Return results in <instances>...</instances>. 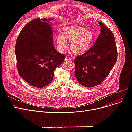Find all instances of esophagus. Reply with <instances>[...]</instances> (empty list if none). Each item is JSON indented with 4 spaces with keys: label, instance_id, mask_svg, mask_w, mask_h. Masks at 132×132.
<instances>
[{
    "label": "esophagus",
    "instance_id": "esophagus-1",
    "mask_svg": "<svg viewBox=\"0 0 132 132\" xmlns=\"http://www.w3.org/2000/svg\"><path fill=\"white\" fill-rule=\"evenodd\" d=\"M71 60V58L70 57H68V56H66V57H65V62H67V61H69Z\"/></svg>",
    "mask_w": 132,
    "mask_h": 132
}]
</instances>
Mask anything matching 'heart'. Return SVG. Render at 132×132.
<instances>
[{
    "label": "heart",
    "instance_id": "1",
    "mask_svg": "<svg viewBox=\"0 0 132 132\" xmlns=\"http://www.w3.org/2000/svg\"><path fill=\"white\" fill-rule=\"evenodd\" d=\"M94 37L93 32L90 30L78 26H67L62 30L61 34L56 37V47L59 52L63 53L67 48L68 42L73 54L81 55L90 48Z\"/></svg>",
    "mask_w": 132,
    "mask_h": 132
}]
</instances>
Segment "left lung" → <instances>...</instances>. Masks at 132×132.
I'll list each match as a JSON object with an SVG mask.
<instances>
[{"instance_id":"8db88e82","label":"left lung","mask_w":132,"mask_h":132,"mask_svg":"<svg viewBox=\"0 0 132 132\" xmlns=\"http://www.w3.org/2000/svg\"><path fill=\"white\" fill-rule=\"evenodd\" d=\"M99 24L101 32L95 45L74 60L75 76L84 87H93L101 84L117 60L114 34L103 23Z\"/></svg>"}]
</instances>
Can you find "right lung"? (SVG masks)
Masks as SVG:
<instances>
[{
  "label": "right lung",
  "mask_w": 132,
  "mask_h": 132,
  "mask_svg": "<svg viewBox=\"0 0 132 132\" xmlns=\"http://www.w3.org/2000/svg\"><path fill=\"white\" fill-rule=\"evenodd\" d=\"M53 19L37 18L23 27L15 47L17 69L30 85L43 88L53 80L56 68L62 64L65 55L53 45Z\"/></svg>",
  "instance_id": "1"
}]
</instances>
